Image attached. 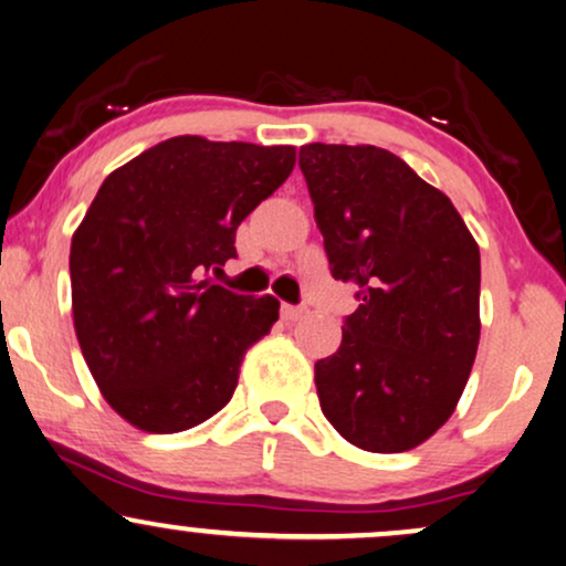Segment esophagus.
I'll return each mask as SVG.
<instances>
[{"instance_id":"1","label":"esophagus","mask_w":566,"mask_h":566,"mask_svg":"<svg viewBox=\"0 0 566 566\" xmlns=\"http://www.w3.org/2000/svg\"><path fill=\"white\" fill-rule=\"evenodd\" d=\"M305 313V307L303 305H290V303H282V318H287V321H297L300 316H303Z\"/></svg>"}]
</instances>
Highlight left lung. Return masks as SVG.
<instances>
[{
	"label": "left lung",
	"mask_w": 566,
	"mask_h": 566,
	"mask_svg": "<svg viewBox=\"0 0 566 566\" xmlns=\"http://www.w3.org/2000/svg\"><path fill=\"white\" fill-rule=\"evenodd\" d=\"M332 276L357 287L316 363L321 410L378 454L418 447L460 402L481 339V250L452 200L376 146L300 148Z\"/></svg>",
	"instance_id": "1"
}]
</instances>
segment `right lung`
Returning <instances> with one entry per match:
<instances>
[{
  "label": "right lung",
  "mask_w": 566,
  "mask_h": 566,
  "mask_svg": "<svg viewBox=\"0 0 566 566\" xmlns=\"http://www.w3.org/2000/svg\"><path fill=\"white\" fill-rule=\"evenodd\" d=\"M292 167V146L177 135L98 188L70 245L73 318L91 376L130 426L188 431L232 399L279 300L213 276L238 259L240 221Z\"/></svg>",
  "instance_id": "1"
}]
</instances>
